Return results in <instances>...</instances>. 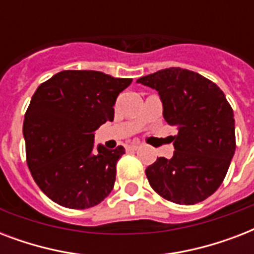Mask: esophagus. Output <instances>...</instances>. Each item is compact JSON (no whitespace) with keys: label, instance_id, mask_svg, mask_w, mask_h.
I'll use <instances>...</instances> for the list:
<instances>
[{"label":"esophagus","instance_id":"34e87169","mask_svg":"<svg viewBox=\"0 0 254 254\" xmlns=\"http://www.w3.org/2000/svg\"><path fill=\"white\" fill-rule=\"evenodd\" d=\"M138 147H139L138 143H131V145H127V150L134 151V150H137Z\"/></svg>","mask_w":254,"mask_h":254}]
</instances>
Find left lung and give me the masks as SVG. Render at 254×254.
Listing matches in <instances>:
<instances>
[{
	"mask_svg": "<svg viewBox=\"0 0 254 254\" xmlns=\"http://www.w3.org/2000/svg\"><path fill=\"white\" fill-rule=\"evenodd\" d=\"M158 92L163 119L175 127L174 155L146 169L155 192L177 204H195L211 196L224 181L236 150L235 117L220 88L189 69L171 67L139 77Z\"/></svg>",
	"mask_w": 254,
	"mask_h": 254,
	"instance_id": "left-lung-1",
	"label": "left lung"
}]
</instances>
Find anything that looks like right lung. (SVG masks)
Returning a JSON list of instances; mask_svg holds the SVG:
<instances>
[{
    "label": "right lung",
    "mask_w": 254,
    "mask_h": 254,
    "mask_svg": "<svg viewBox=\"0 0 254 254\" xmlns=\"http://www.w3.org/2000/svg\"><path fill=\"white\" fill-rule=\"evenodd\" d=\"M131 79L67 69L42 83L23 121L26 158L39 189L72 209L99 204L111 193L123 146L95 149V130L113 121L120 92Z\"/></svg>",
    "instance_id": "obj_1"
}]
</instances>
